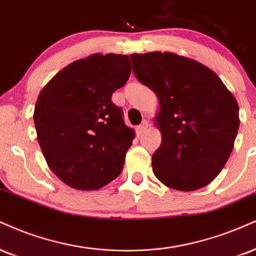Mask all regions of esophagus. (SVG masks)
<instances>
[{
    "label": "esophagus",
    "mask_w": 256,
    "mask_h": 256,
    "mask_svg": "<svg viewBox=\"0 0 256 256\" xmlns=\"http://www.w3.org/2000/svg\"><path fill=\"white\" fill-rule=\"evenodd\" d=\"M146 128H148V122H146V120H144V122H142L140 126H137V128H136L137 136H142V134H143L144 132H146Z\"/></svg>",
    "instance_id": "1"
}]
</instances>
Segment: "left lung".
<instances>
[{"instance_id": "8db88e82", "label": "left lung", "mask_w": 256, "mask_h": 256, "mask_svg": "<svg viewBox=\"0 0 256 256\" xmlns=\"http://www.w3.org/2000/svg\"><path fill=\"white\" fill-rule=\"evenodd\" d=\"M130 57L134 76L158 95L161 106L156 122L162 142L152 155L155 176L184 192L208 184L232 152L240 126L234 95L196 60L170 52Z\"/></svg>"}]
</instances>
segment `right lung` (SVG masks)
Instances as JSON below:
<instances>
[{
	"mask_svg": "<svg viewBox=\"0 0 256 256\" xmlns=\"http://www.w3.org/2000/svg\"><path fill=\"white\" fill-rule=\"evenodd\" d=\"M125 54H92L60 70L40 92L34 108L39 146L68 186L93 190L122 173L134 138L112 94L130 78Z\"/></svg>",
	"mask_w": 256,
	"mask_h": 256,
	"instance_id": "1",
	"label": "right lung"
}]
</instances>
